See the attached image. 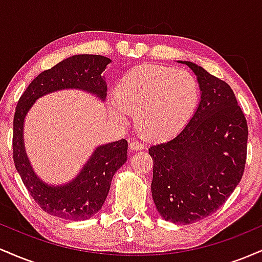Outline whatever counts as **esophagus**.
Wrapping results in <instances>:
<instances>
[{"label": "esophagus", "mask_w": 262, "mask_h": 262, "mask_svg": "<svg viewBox=\"0 0 262 262\" xmlns=\"http://www.w3.org/2000/svg\"><path fill=\"white\" fill-rule=\"evenodd\" d=\"M129 149H130L132 151H137V150H143L144 145L137 140H130L129 141Z\"/></svg>", "instance_id": "obj_1"}]
</instances>
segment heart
<instances>
[{"label": "heart", "instance_id": "obj_1", "mask_svg": "<svg viewBox=\"0 0 262 262\" xmlns=\"http://www.w3.org/2000/svg\"><path fill=\"white\" fill-rule=\"evenodd\" d=\"M200 98L197 81L185 70L141 65L122 77L114 93L112 116L135 114L138 132L148 139H169L193 116Z\"/></svg>", "mask_w": 262, "mask_h": 262}]
</instances>
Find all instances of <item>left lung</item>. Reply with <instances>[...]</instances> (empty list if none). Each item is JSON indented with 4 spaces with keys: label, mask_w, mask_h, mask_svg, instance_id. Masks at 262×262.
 I'll return each mask as SVG.
<instances>
[{
    "label": "left lung",
    "mask_w": 262,
    "mask_h": 262,
    "mask_svg": "<svg viewBox=\"0 0 262 262\" xmlns=\"http://www.w3.org/2000/svg\"><path fill=\"white\" fill-rule=\"evenodd\" d=\"M202 95L193 117L173 139L149 148L151 193L165 221L191 224L209 217L244 173L248 123L230 86L191 61Z\"/></svg>",
    "instance_id": "1"
}]
</instances>
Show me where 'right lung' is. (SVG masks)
<instances>
[{
	"label": "right lung",
	"instance_id": "add662e5",
	"mask_svg": "<svg viewBox=\"0 0 262 262\" xmlns=\"http://www.w3.org/2000/svg\"><path fill=\"white\" fill-rule=\"evenodd\" d=\"M111 59L102 55H74L43 71L29 83L18 101L13 118V161L27 191L44 212L69 221H85L98 212L106 201L116 171L127 161L128 141L98 146L74 181L64 186L41 182L32 170L23 145V122L35 100L62 89L85 90L102 101L107 85L101 76Z\"/></svg>",
	"mask_w": 262,
	"mask_h": 262
}]
</instances>
